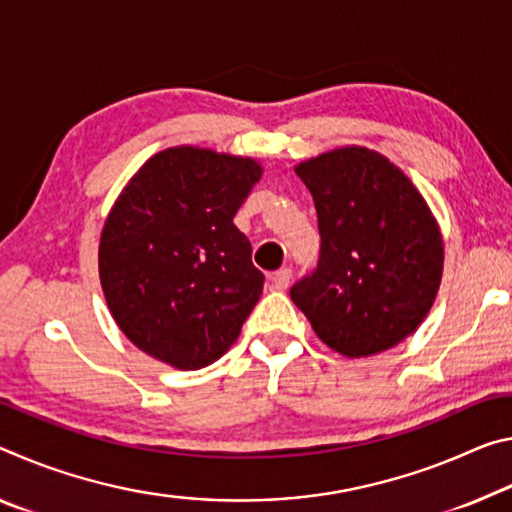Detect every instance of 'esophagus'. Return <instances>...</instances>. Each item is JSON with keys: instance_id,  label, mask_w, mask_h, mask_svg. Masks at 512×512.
<instances>
[{"instance_id": "obj_1", "label": "esophagus", "mask_w": 512, "mask_h": 512, "mask_svg": "<svg viewBox=\"0 0 512 512\" xmlns=\"http://www.w3.org/2000/svg\"><path fill=\"white\" fill-rule=\"evenodd\" d=\"M271 282H273V287H275V289H287V287H289V282H291V269H280V271H275V273H273V278H271Z\"/></svg>"}]
</instances>
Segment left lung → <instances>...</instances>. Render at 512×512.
Listing matches in <instances>:
<instances>
[{"label": "left lung", "mask_w": 512, "mask_h": 512, "mask_svg": "<svg viewBox=\"0 0 512 512\" xmlns=\"http://www.w3.org/2000/svg\"><path fill=\"white\" fill-rule=\"evenodd\" d=\"M319 218V262L291 287L316 335L346 358H367L412 335L440 289L442 234L399 168L344 148L296 168Z\"/></svg>", "instance_id": "1"}]
</instances>
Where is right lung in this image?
<instances>
[{
	"mask_svg": "<svg viewBox=\"0 0 512 512\" xmlns=\"http://www.w3.org/2000/svg\"><path fill=\"white\" fill-rule=\"evenodd\" d=\"M259 177L253 159L182 145L154 154L120 193L102 230L100 280L143 353L186 371L237 342L264 273L232 218Z\"/></svg>",
	"mask_w": 512,
	"mask_h": 512,
	"instance_id": "1",
	"label": "right lung"
}]
</instances>
